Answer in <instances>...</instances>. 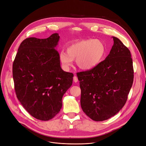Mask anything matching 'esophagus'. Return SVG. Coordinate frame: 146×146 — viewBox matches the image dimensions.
Returning <instances> with one entry per match:
<instances>
[{"label":"esophagus","mask_w":146,"mask_h":146,"mask_svg":"<svg viewBox=\"0 0 146 146\" xmlns=\"http://www.w3.org/2000/svg\"><path fill=\"white\" fill-rule=\"evenodd\" d=\"M73 80H74V83H77L78 82V78H77L76 76H74V77H73Z\"/></svg>","instance_id":"34e87169"}]
</instances>
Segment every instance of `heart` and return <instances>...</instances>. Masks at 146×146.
Listing matches in <instances>:
<instances>
[{"mask_svg": "<svg viewBox=\"0 0 146 146\" xmlns=\"http://www.w3.org/2000/svg\"><path fill=\"white\" fill-rule=\"evenodd\" d=\"M106 46L100 39H87L73 42L67 48V52L62 51L59 59L64 69L68 70L73 60L78 67L88 70L100 64L105 56Z\"/></svg>", "mask_w": 146, "mask_h": 146, "instance_id": "heart-1", "label": "heart"}]
</instances>
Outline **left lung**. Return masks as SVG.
Segmentation results:
<instances>
[{
    "instance_id": "1",
    "label": "left lung",
    "mask_w": 146,
    "mask_h": 146,
    "mask_svg": "<svg viewBox=\"0 0 146 146\" xmlns=\"http://www.w3.org/2000/svg\"><path fill=\"white\" fill-rule=\"evenodd\" d=\"M112 38L113 45L105 59L96 68L77 73L82 108L94 121L107 120L119 112L133 82L130 52L120 39Z\"/></svg>"
}]
</instances>
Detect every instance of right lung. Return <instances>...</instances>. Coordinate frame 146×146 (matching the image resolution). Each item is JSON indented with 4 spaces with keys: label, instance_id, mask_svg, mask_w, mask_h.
Here are the masks:
<instances>
[{
    "label": "right lung",
    "instance_id": "obj_1",
    "mask_svg": "<svg viewBox=\"0 0 146 146\" xmlns=\"http://www.w3.org/2000/svg\"><path fill=\"white\" fill-rule=\"evenodd\" d=\"M58 33L45 39L26 38L13 64L17 97L24 109L41 121L54 117L62 107V97L73 83V74L60 67L56 48Z\"/></svg>",
    "mask_w": 146,
    "mask_h": 146
}]
</instances>
